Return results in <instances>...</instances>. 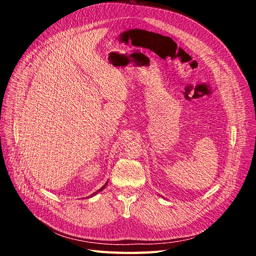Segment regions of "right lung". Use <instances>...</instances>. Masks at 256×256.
<instances>
[{
    "instance_id": "obj_1",
    "label": "right lung",
    "mask_w": 256,
    "mask_h": 256,
    "mask_svg": "<svg viewBox=\"0 0 256 256\" xmlns=\"http://www.w3.org/2000/svg\"><path fill=\"white\" fill-rule=\"evenodd\" d=\"M107 183H108V180H107V182L100 188V189H98V190H96V192H94V194H90V196H86V198H90V196H96V194H98V192H102L103 190V189L106 187V185H107Z\"/></svg>"
}]
</instances>
